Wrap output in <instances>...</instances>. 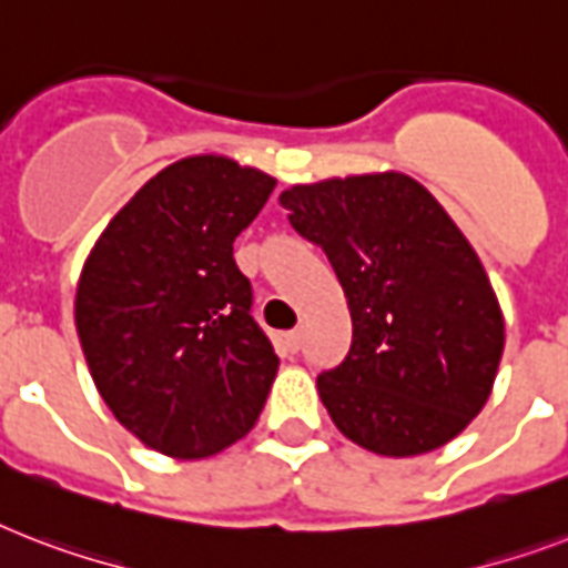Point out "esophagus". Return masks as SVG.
<instances>
[{
  "label": "esophagus",
  "instance_id": "esophagus-1",
  "mask_svg": "<svg viewBox=\"0 0 568 568\" xmlns=\"http://www.w3.org/2000/svg\"><path fill=\"white\" fill-rule=\"evenodd\" d=\"M283 345H285V351H288V354H297V351H301V345H303L301 329H292V333H285Z\"/></svg>",
  "mask_w": 568,
  "mask_h": 568
}]
</instances>
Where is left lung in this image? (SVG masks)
I'll list each match as a JSON object with an SVG mask.
<instances>
[{"label": "left lung", "instance_id": "1", "mask_svg": "<svg viewBox=\"0 0 568 568\" xmlns=\"http://www.w3.org/2000/svg\"><path fill=\"white\" fill-rule=\"evenodd\" d=\"M280 203L327 253L354 321L347 356L318 374L333 424L383 457L427 454L466 430L493 392L504 318L436 196L388 171L294 185Z\"/></svg>", "mask_w": 568, "mask_h": 568}]
</instances>
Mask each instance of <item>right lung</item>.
Returning <instances> with one entry per match:
<instances>
[{
	"instance_id": "right-lung-1",
	"label": "right lung",
	"mask_w": 568,
	"mask_h": 568,
	"mask_svg": "<svg viewBox=\"0 0 568 568\" xmlns=\"http://www.w3.org/2000/svg\"><path fill=\"white\" fill-rule=\"evenodd\" d=\"M276 180L223 155L164 168L84 262L75 333L91 377L146 448L203 459L247 436L280 359L250 306L232 241Z\"/></svg>"
}]
</instances>
